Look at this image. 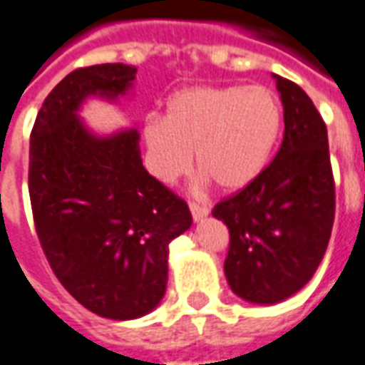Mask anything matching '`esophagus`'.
Wrapping results in <instances>:
<instances>
[{
	"mask_svg": "<svg viewBox=\"0 0 365 365\" xmlns=\"http://www.w3.org/2000/svg\"><path fill=\"white\" fill-rule=\"evenodd\" d=\"M190 209L195 221H203L207 215H209V207L201 205V203H197V201H190Z\"/></svg>",
	"mask_w": 365,
	"mask_h": 365,
	"instance_id": "1",
	"label": "esophagus"
}]
</instances>
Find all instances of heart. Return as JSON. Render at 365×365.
Segmentation results:
<instances>
[{
  "instance_id": "b5f03b06",
  "label": "heart",
  "mask_w": 365,
  "mask_h": 365,
  "mask_svg": "<svg viewBox=\"0 0 365 365\" xmlns=\"http://www.w3.org/2000/svg\"><path fill=\"white\" fill-rule=\"evenodd\" d=\"M282 130V107L262 86H197L175 93L166 119L144 125L148 168L170 183L193 164L221 190L238 191L262 174Z\"/></svg>"
}]
</instances>
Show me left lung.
Wrapping results in <instances>:
<instances>
[{"instance_id": "8db88e82", "label": "left lung", "mask_w": 365, "mask_h": 365, "mask_svg": "<svg viewBox=\"0 0 365 365\" xmlns=\"http://www.w3.org/2000/svg\"><path fill=\"white\" fill-rule=\"evenodd\" d=\"M274 78L283 103L282 146L250 185L213 207V217L229 227L230 289L258 305L291 297L313 277L336 207L321 113L297 83Z\"/></svg>"}]
</instances>
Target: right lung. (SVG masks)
Wrapping results in <instances>:
<instances>
[{
	"instance_id": "obj_1",
	"label": "right lung",
	"mask_w": 365,
	"mask_h": 365,
	"mask_svg": "<svg viewBox=\"0 0 365 365\" xmlns=\"http://www.w3.org/2000/svg\"><path fill=\"white\" fill-rule=\"evenodd\" d=\"M136 68H78L46 96L29 146V195L43 252L58 282L91 313L128 321L158 305L170 242L191 227L187 203L143 166L138 130L91 135L83 99H117Z\"/></svg>"
}]
</instances>
